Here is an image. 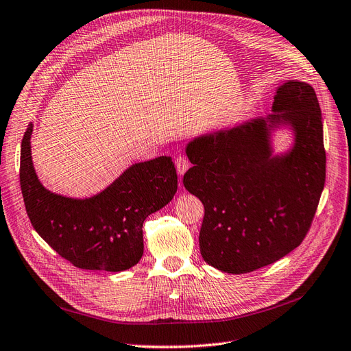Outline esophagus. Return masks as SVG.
<instances>
[{
  "instance_id": "1",
  "label": "esophagus",
  "mask_w": 351,
  "mask_h": 351,
  "mask_svg": "<svg viewBox=\"0 0 351 351\" xmlns=\"http://www.w3.org/2000/svg\"><path fill=\"white\" fill-rule=\"evenodd\" d=\"M175 166H176V171L179 175H184L188 169H189V160L185 156H178L175 160Z\"/></svg>"
}]
</instances>
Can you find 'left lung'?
Here are the masks:
<instances>
[{"label": "left lung", "instance_id": "8db88e82", "mask_svg": "<svg viewBox=\"0 0 351 351\" xmlns=\"http://www.w3.org/2000/svg\"><path fill=\"white\" fill-rule=\"evenodd\" d=\"M272 112L237 128L192 141L185 188L204 204L199 232L204 260L243 274L278 261L306 238L326 182L322 110L304 82L278 87ZM289 124L296 143L272 157L269 130Z\"/></svg>", "mask_w": 351, "mask_h": 351}]
</instances>
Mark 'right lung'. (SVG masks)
I'll list each match as a JSON object with an SVG mask.
<instances>
[{
    "label": "right lung",
    "mask_w": 351,
    "mask_h": 351,
    "mask_svg": "<svg viewBox=\"0 0 351 351\" xmlns=\"http://www.w3.org/2000/svg\"><path fill=\"white\" fill-rule=\"evenodd\" d=\"M33 125L21 142L20 184L34 230L64 260L82 269L119 272L143 255L145 219L172 201L178 175L169 156L134 163L113 184L88 199L45 189L32 160Z\"/></svg>",
    "instance_id": "1"
}]
</instances>
